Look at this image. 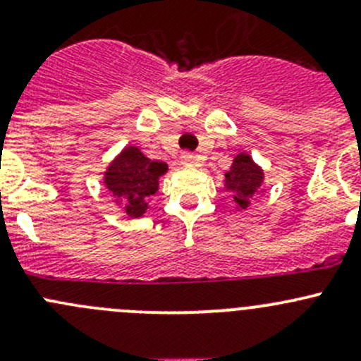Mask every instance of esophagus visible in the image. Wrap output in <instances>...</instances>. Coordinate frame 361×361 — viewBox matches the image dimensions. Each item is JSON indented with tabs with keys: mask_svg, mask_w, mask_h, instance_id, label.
I'll return each instance as SVG.
<instances>
[{
	"mask_svg": "<svg viewBox=\"0 0 361 361\" xmlns=\"http://www.w3.org/2000/svg\"><path fill=\"white\" fill-rule=\"evenodd\" d=\"M180 160H181V164H183V166H194L195 155L190 154V152H185V154H181Z\"/></svg>",
	"mask_w": 361,
	"mask_h": 361,
	"instance_id": "obj_1",
	"label": "esophagus"
}]
</instances>
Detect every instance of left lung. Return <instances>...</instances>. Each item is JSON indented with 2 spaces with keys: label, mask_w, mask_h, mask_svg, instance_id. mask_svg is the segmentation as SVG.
<instances>
[{
  "label": "left lung",
  "mask_w": 361,
  "mask_h": 361,
  "mask_svg": "<svg viewBox=\"0 0 361 361\" xmlns=\"http://www.w3.org/2000/svg\"><path fill=\"white\" fill-rule=\"evenodd\" d=\"M262 169L251 160L250 155H238L232 164V169L225 174V185L228 190H238L239 197H234L239 207L248 206L250 195L257 192L262 183Z\"/></svg>",
  "instance_id": "obj_1"
}]
</instances>
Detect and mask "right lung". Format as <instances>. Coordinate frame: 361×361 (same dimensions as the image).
<instances>
[{"label":"right lung","instance_id":"obj_1","mask_svg":"<svg viewBox=\"0 0 361 361\" xmlns=\"http://www.w3.org/2000/svg\"><path fill=\"white\" fill-rule=\"evenodd\" d=\"M166 171L164 162L147 159L140 148L129 147L108 167L104 183L129 216H141L147 211V199L155 194L159 178Z\"/></svg>","mask_w":361,"mask_h":361}]
</instances>
